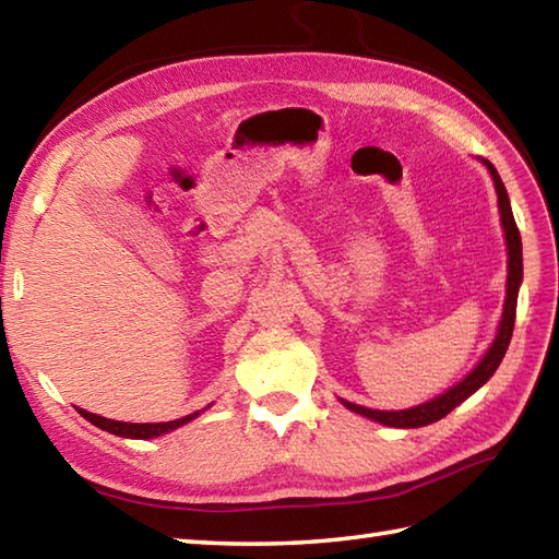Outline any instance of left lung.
<instances>
[{
	"mask_svg": "<svg viewBox=\"0 0 559 559\" xmlns=\"http://www.w3.org/2000/svg\"><path fill=\"white\" fill-rule=\"evenodd\" d=\"M488 170L495 180V189H497V204H500V213H502V228H504V237H507V252H509V276H507V300H504V312H502V322H500V331H497V338L492 341L490 350L485 353V358L478 362L476 370H473L463 382H459L456 386H451L447 394L437 396L432 401L423 403V406H415L408 411H372V408H362L358 403H348L343 401V406L350 408L353 413H360L365 418L377 420L389 427H423L430 425L439 418H444L447 413L454 411L461 401H466L473 391H478L488 379L495 374L497 367H500L504 353L509 348V341H512V331H514V319H516V295H519V286L521 278H524V264H521V235L516 228L514 213L512 206H509V197L507 189L500 180V175L492 168L490 160H485Z\"/></svg>",
	"mask_w": 559,
	"mask_h": 559,
	"instance_id": "left-lung-1",
	"label": "left lung"
}]
</instances>
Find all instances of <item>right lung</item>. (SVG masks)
<instances>
[{"label": "right lung", "mask_w": 559, "mask_h": 559, "mask_svg": "<svg viewBox=\"0 0 559 559\" xmlns=\"http://www.w3.org/2000/svg\"><path fill=\"white\" fill-rule=\"evenodd\" d=\"M79 413L86 418L88 423H93L96 427H100V430L105 432H112L117 437H132V439H151V437H158V435H165L175 430V427H180L189 420H194L199 413H189L185 415V418H177V420H170V423H120V420H108L103 418V415H96V413H88L79 408Z\"/></svg>", "instance_id": "1"}]
</instances>
